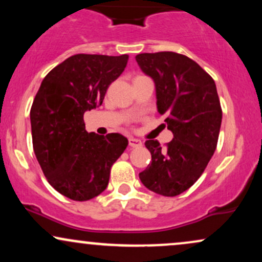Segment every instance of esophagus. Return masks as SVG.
Wrapping results in <instances>:
<instances>
[{"mask_svg":"<svg viewBox=\"0 0 262 262\" xmlns=\"http://www.w3.org/2000/svg\"><path fill=\"white\" fill-rule=\"evenodd\" d=\"M143 145V143L139 139H135V138H129V146L132 148H139Z\"/></svg>","mask_w":262,"mask_h":262,"instance_id":"34e87169","label":"esophagus"}]
</instances>
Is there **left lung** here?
Instances as JSON below:
<instances>
[{"instance_id":"8db88e82","label":"left lung","mask_w":262,"mask_h":262,"mask_svg":"<svg viewBox=\"0 0 262 262\" xmlns=\"http://www.w3.org/2000/svg\"><path fill=\"white\" fill-rule=\"evenodd\" d=\"M154 80L158 112L173 138L166 146L146 140L151 161L139 173L150 191L166 197L185 192L200 179L217 148L222 108L212 77L187 56L173 52L135 56Z\"/></svg>"}]
</instances>
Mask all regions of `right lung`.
Segmentation results:
<instances>
[{
	"mask_svg": "<svg viewBox=\"0 0 262 262\" xmlns=\"http://www.w3.org/2000/svg\"><path fill=\"white\" fill-rule=\"evenodd\" d=\"M128 55L76 54L53 69L31 108L34 154L48 182L73 201H89L107 188L111 167L128 139L87 133L86 111L101 106L107 89L124 71Z\"/></svg>",
	"mask_w": 262,
	"mask_h": 262,
	"instance_id": "add662e5",
	"label": "right lung"
}]
</instances>
